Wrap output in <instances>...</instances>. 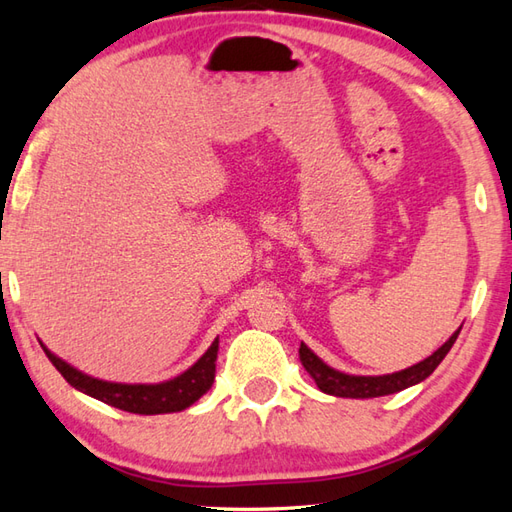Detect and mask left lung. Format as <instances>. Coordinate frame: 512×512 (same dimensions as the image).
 I'll list each match as a JSON object with an SVG mask.
<instances>
[{
  "mask_svg": "<svg viewBox=\"0 0 512 512\" xmlns=\"http://www.w3.org/2000/svg\"><path fill=\"white\" fill-rule=\"evenodd\" d=\"M460 330L462 328L455 330L451 334V339L442 347H438V350L429 358H424V361L402 369V372L385 374V376L343 374L339 369L325 365L306 343H301L299 347V358H301V365L306 367V372L314 378V383H317V387L323 391V394L339 396V398H378V396L396 394V391L418 385L424 378H429L433 374V369L442 363V358L449 354L455 339H458Z\"/></svg>",
  "mask_w": 512,
  "mask_h": 512,
  "instance_id": "8db88e82",
  "label": "left lung"
}]
</instances>
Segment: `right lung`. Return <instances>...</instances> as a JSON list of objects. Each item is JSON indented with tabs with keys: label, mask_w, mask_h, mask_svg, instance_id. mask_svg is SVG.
Segmentation results:
<instances>
[{
	"label": "right lung",
	"mask_w": 512,
	"mask_h": 512,
	"mask_svg": "<svg viewBox=\"0 0 512 512\" xmlns=\"http://www.w3.org/2000/svg\"><path fill=\"white\" fill-rule=\"evenodd\" d=\"M41 347L50 358V363L59 369L61 376L68 380L74 389H79L83 394H88L101 402H107V405H112L116 409L140 413V416H156V413H173L187 409L211 389L215 380V361L220 341L215 339L209 350L198 358V363H193L187 372H182L180 376L158 385L107 383V380L92 378L61 361V358L54 356L46 345Z\"/></svg>",
	"instance_id": "1"
}]
</instances>
